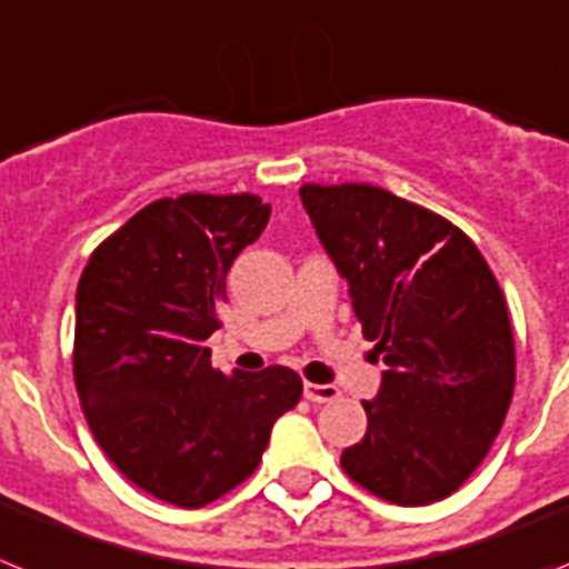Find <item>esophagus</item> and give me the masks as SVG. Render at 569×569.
<instances>
[{"mask_svg":"<svg viewBox=\"0 0 569 569\" xmlns=\"http://www.w3.org/2000/svg\"><path fill=\"white\" fill-rule=\"evenodd\" d=\"M303 395H306V401H312V403H332L340 392L338 387H332V383H309V380H306Z\"/></svg>","mask_w":569,"mask_h":569,"instance_id":"1","label":"esophagus"}]
</instances>
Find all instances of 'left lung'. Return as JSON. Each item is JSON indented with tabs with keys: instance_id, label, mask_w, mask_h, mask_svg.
Here are the masks:
<instances>
[{
	"instance_id": "8db88e82",
	"label": "left lung",
	"mask_w": 569,
	"mask_h": 569,
	"mask_svg": "<svg viewBox=\"0 0 569 569\" xmlns=\"http://www.w3.org/2000/svg\"><path fill=\"white\" fill-rule=\"evenodd\" d=\"M300 200L387 363L363 401L367 435L340 467L401 507L441 501L490 452L512 401L501 286L458 226L378 186L309 182Z\"/></svg>"
}]
</instances>
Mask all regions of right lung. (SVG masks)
Returning a JSON list of instances; mask_svg holds the SVG:
<instances>
[{"instance_id": "add662e5", "label": "right lung", "mask_w": 569, "mask_h": 569, "mask_svg": "<svg viewBox=\"0 0 569 569\" xmlns=\"http://www.w3.org/2000/svg\"><path fill=\"white\" fill-rule=\"evenodd\" d=\"M254 194L166 197L88 260L77 286L73 380L93 438L140 490L186 510L257 469L303 380L286 367H211L226 274L269 223Z\"/></svg>"}]
</instances>
